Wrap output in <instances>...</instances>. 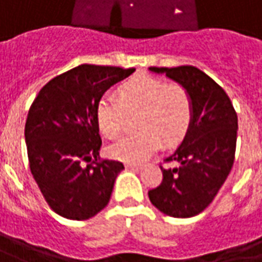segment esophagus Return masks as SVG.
Listing matches in <instances>:
<instances>
[{
	"label": "esophagus",
	"instance_id": "obj_1",
	"mask_svg": "<svg viewBox=\"0 0 262 262\" xmlns=\"http://www.w3.org/2000/svg\"><path fill=\"white\" fill-rule=\"evenodd\" d=\"M125 167L126 169H130V170H140L142 169V164H132V163H126Z\"/></svg>",
	"mask_w": 262,
	"mask_h": 262
}]
</instances>
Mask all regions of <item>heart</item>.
Wrapping results in <instances>:
<instances>
[{"label":"heart","instance_id":"1","mask_svg":"<svg viewBox=\"0 0 262 262\" xmlns=\"http://www.w3.org/2000/svg\"><path fill=\"white\" fill-rule=\"evenodd\" d=\"M119 100L103 96L96 106V119L106 137H118L125 127L126 115L139 113L140 133L122 137L109 146L115 160L137 164L147 160L160 144L179 143L193 119V103L186 88L150 76H137L118 89Z\"/></svg>","mask_w":262,"mask_h":262}]
</instances>
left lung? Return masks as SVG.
I'll return each mask as SVG.
<instances>
[{
	"label": "left lung",
	"instance_id": "1",
	"mask_svg": "<svg viewBox=\"0 0 262 262\" xmlns=\"http://www.w3.org/2000/svg\"><path fill=\"white\" fill-rule=\"evenodd\" d=\"M166 75L187 89L193 103V119L180 146L167 162L179 163L163 169V182L149 191L151 204L176 219L200 214L213 201L230 174L235 155L238 120L224 89L194 67L149 68Z\"/></svg>",
	"mask_w": 262,
	"mask_h": 262
}]
</instances>
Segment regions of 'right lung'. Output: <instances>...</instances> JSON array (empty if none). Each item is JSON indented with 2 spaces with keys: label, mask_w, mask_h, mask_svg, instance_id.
<instances>
[{
  "label": "right lung",
  "mask_w": 262,
  "mask_h": 262,
  "mask_svg": "<svg viewBox=\"0 0 262 262\" xmlns=\"http://www.w3.org/2000/svg\"><path fill=\"white\" fill-rule=\"evenodd\" d=\"M135 69L83 63L49 80L31 105L25 143L31 173L55 213L88 220L107 206L125 169L99 157L102 139L96 106L111 86Z\"/></svg>",
  "instance_id": "right-lung-1"
}]
</instances>
